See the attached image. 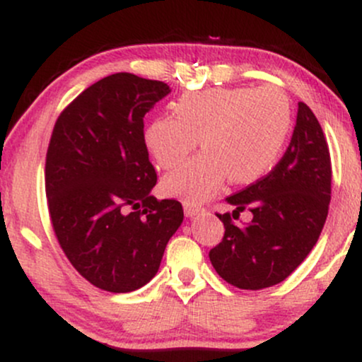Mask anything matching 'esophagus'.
Returning a JSON list of instances; mask_svg holds the SVG:
<instances>
[{"label": "esophagus", "mask_w": 362, "mask_h": 362, "mask_svg": "<svg viewBox=\"0 0 362 362\" xmlns=\"http://www.w3.org/2000/svg\"><path fill=\"white\" fill-rule=\"evenodd\" d=\"M184 211H185V216H187V218H194V216L201 214L202 211H204V207L195 206V204H190V202H184Z\"/></svg>", "instance_id": "obj_1"}]
</instances>
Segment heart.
Here are the masks:
<instances>
[{"label":"heart","mask_w":362,"mask_h":362,"mask_svg":"<svg viewBox=\"0 0 362 362\" xmlns=\"http://www.w3.org/2000/svg\"><path fill=\"white\" fill-rule=\"evenodd\" d=\"M177 117L161 115L146 127L144 143L161 168L180 165L163 180V190L187 202H201L230 178L235 184L259 180L279 160L293 127V107L277 86L211 88L182 95Z\"/></svg>","instance_id":"b5f03b06"}]
</instances>
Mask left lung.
Here are the masks:
<instances>
[{
	"label": "left lung",
	"mask_w": 362,
	"mask_h": 362,
	"mask_svg": "<svg viewBox=\"0 0 362 362\" xmlns=\"http://www.w3.org/2000/svg\"><path fill=\"white\" fill-rule=\"evenodd\" d=\"M332 163L322 126L298 103L293 138L269 175L226 197L233 213L218 214L221 243L209 252L216 272L240 289H264L294 272L318 242L330 204ZM248 209L252 221L235 223Z\"/></svg>",
	"instance_id": "obj_1"
}]
</instances>
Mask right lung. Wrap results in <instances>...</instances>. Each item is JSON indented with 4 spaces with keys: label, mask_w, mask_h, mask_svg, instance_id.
<instances>
[{
    "label": "right lung",
    "mask_w": 362,
    "mask_h": 362,
    "mask_svg": "<svg viewBox=\"0 0 362 362\" xmlns=\"http://www.w3.org/2000/svg\"><path fill=\"white\" fill-rule=\"evenodd\" d=\"M170 86L131 73L93 83L62 110L45 158L54 233L73 267L110 293L143 288L184 221L175 199L151 195L156 172L144 115Z\"/></svg>",
    "instance_id": "right-lung-1"
}]
</instances>
